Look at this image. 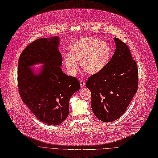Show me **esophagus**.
I'll use <instances>...</instances> for the list:
<instances>
[{
	"label": "esophagus",
	"instance_id": "obj_1",
	"mask_svg": "<svg viewBox=\"0 0 158 158\" xmlns=\"http://www.w3.org/2000/svg\"><path fill=\"white\" fill-rule=\"evenodd\" d=\"M85 81L84 80H81L80 81V86H81V88H83V87H85Z\"/></svg>",
	"mask_w": 158,
	"mask_h": 158
}]
</instances>
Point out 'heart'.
Wrapping results in <instances>:
<instances>
[{
    "instance_id": "1",
    "label": "heart",
    "mask_w": 158,
    "mask_h": 158,
    "mask_svg": "<svg viewBox=\"0 0 158 158\" xmlns=\"http://www.w3.org/2000/svg\"><path fill=\"white\" fill-rule=\"evenodd\" d=\"M71 52L64 56V63L68 72L73 76L79 69V61H81L82 67L87 73L100 72L109 61L111 50L105 41L86 38L75 41Z\"/></svg>"
}]
</instances>
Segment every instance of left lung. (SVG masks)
I'll return each mask as SVG.
<instances>
[{"label": "left lung", "mask_w": 158, "mask_h": 158, "mask_svg": "<svg viewBox=\"0 0 158 158\" xmlns=\"http://www.w3.org/2000/svg\"><path fill=\"white\" fill-rule=\"evenodd\" d=\"M114 40L116 49L111 60L86 83L92 93L93 112L104 122L117 120L126 112L138 86V66L129 47L118 38Z\"/></svg>", "instance_id": "obj_1"}]
</instances>
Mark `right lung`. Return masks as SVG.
<instances>
[{"mask_svg": "<svg viewBox=\"0 0 158 158\" xmlns=\"http://www.w3.org/2000/svg\"><path fill=\"white\" fill-rule=\"evenodd\" d=\"M60 38H40L26 47L18 65V85L21 98L40 122L60 125L69 114L71 97L80 89L76 78L63 72L58 49ZM42 64L36 74L30 66Z\"/></svg>", "mask_w": 158, "mask_h": 158, "instance_id": "add662e5", "label": "right lung"}]
</instances>
